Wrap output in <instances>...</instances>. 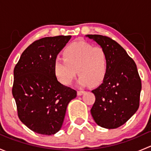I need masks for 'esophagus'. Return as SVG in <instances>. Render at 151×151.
I'll return each mask as SVG.
<instances>
[{
  "label": "esophagus",
  "mask_w": 151,
  "mask_h": 151,
  "mask_svg": "<svg viewBox=\"0 0 151 151\" xmlns=\"http://www.w3.org/2000/svg\"><path fill=\"white\" fill-rule=\"evenodd\" d=\"M84 93H85V91H77V95L78 96H82L83 94H84Z\"/></svg>",
  "instance_id": "esophagus-1"
}]
</instances>
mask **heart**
Instances as JSON below:
<instances>
[{
  "instance_id": "1",
  "label": "heart",
  "mask_w": 151,
  "mask_h": 151,
  "mask_svg": "<svg viewBox=\"0 0 151 151\" xmlns=\"http://www.w3.org/2000/svg\"><path fill=\"white\" fill-rule=\"evenodd\" d=\"M63 59L54 61V74L63 85L72 83L77 73L80 86L96 87L104 82L109 68V58L103 49L83 41L69 44L63 50Z\"/></svg>"
}]
</instances>
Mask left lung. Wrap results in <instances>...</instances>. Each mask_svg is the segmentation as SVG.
Masks as SVG:
<instances>
[{
  "label": "left lung",
  "instance_id": "1",
  "mask_svg": "<svg viewBox=\"0 0 151 151\" xmlns=\"http://www.w3.org/2000/svg\"><path fill=\"white\" fill-rule=\"evenodd\" d=\"M106 52L109 68L106 78L92 93L96 101L91 109L93 120L101 127L116 129L124 124L138 109L141 79L133 59L111 38L86 35Z\"/></svg>",
  "mask_w": 151,
  "mask_h": 151
}]
</instances>
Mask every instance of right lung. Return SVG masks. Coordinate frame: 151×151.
I'll return each mask as SVG.
<instances>
[{"mask_svg": "<svg viewBox=\"0 0 151 151\" xmlns=\"http://www.w3.org/2000/svg\"><path fill=\"white\" fill-rule=\"evenodd\" d=\"M71 36L35 41L22 53L14 69L12 95L19 120L36 133L52 135L61 128L68 103L77 91L59 83L53 65Z\"/></svg>", "mask_w": 151, "mask_h": 151, "instance_id": "obj_1", "label": "right lung"}]
</instances>
